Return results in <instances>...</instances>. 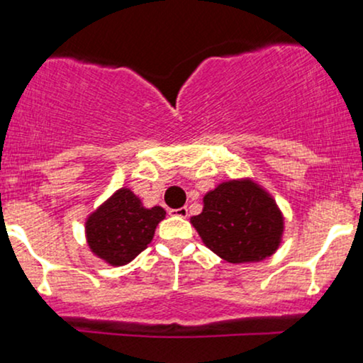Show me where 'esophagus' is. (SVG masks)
Wrapping results in <instances>:
<instances>
[{
	"mask_svg": "<svg viewBox=\"0 0 363 363\" xmlns=\"http://www.w3.org/2000/svg\"><path fill=\"white\" fill-rule=\"evenodd\" d=\"M169 215L179 216V218H186V216H187V208L182 206V208H177V210H169Z\"/></svg>",
	"mask_w": 363,
	"mask_h": 363,
	"instance_id": "esophagus-1",
	"label": "esophagus"
}]
</instances>
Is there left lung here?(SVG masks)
I'll list each match as a JSON object with an SVG mask.
<instances>
[{"mask_svg": "<svg viewBox=\"0 0 363 363\" xmlns=\"http://www.w3.org/2000/svg\"><path fill=\"white\" fill-rule=\"evenodd\" d=\"M203 244L232 264L257 262L280 247L285 218L273 196L251 177L220 182L191 216Z\"/></svg>", "mask_w": 363, "mask_h": 363, "instance_id": "1", "label": "left lung"}]
</instances>
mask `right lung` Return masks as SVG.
<instances>
[{
    "label": "right lung",
    "mask_w": 363,
    "mask_h": 363,
    "mask_svg": "<svg viewBox=\"0 0 363 363\" xmlns=\"http://www.w3.org/2000/svg\"><path fill=\"white\" fill-rule=\"evenodd\" d=\"M164 218V208H145L129 187H121L86 216V244L107 264L124 266L148 247Z\"/></svg>",
    "instance_id": "right-lung-1"
}]
</instances>
